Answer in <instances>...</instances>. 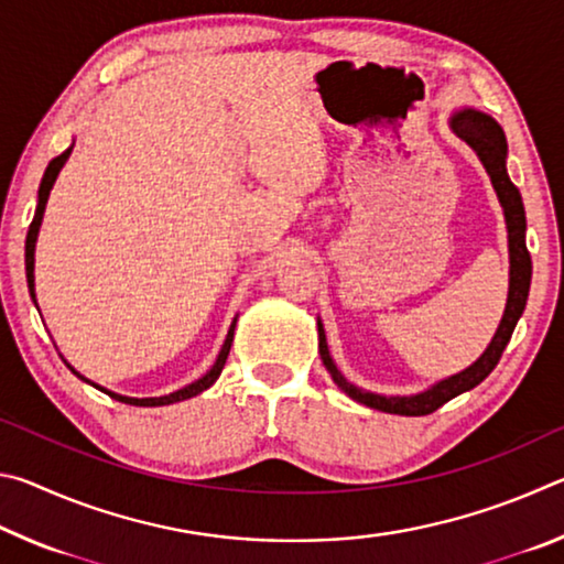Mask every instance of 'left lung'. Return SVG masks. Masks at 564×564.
<instances>
[{"label": "left lung", "mask_w": 564, "mask_h": 564, "mask_svg": "<svg viewBox=\"0 0 564 564\" xmlns=\"http://www.w3.org/2000/svg\"><path fill=\"white\" fill-rule=\"evenodd\" d=\"M451 129L457 139H463L465 144L475 151L477 159H480V164L485 166V171H488L495 194H498V202L502 206L505 226H508V251H510L508 303H505L502 321L498 330H495L490 346L485 348L482 356L477 358L473 366H467L465 370H460V373H455L451 378L437 380L435 386L420 390L415 395H380V393H370V390L352 386L350 380H346V376L340 373L338 366L330 358L326 330H323V323L318 318V352H321L323 366H326V370L333 378V383H336L348 398L356 400V403L383 410V413H393V415H427L441 405H445L447 400H453L455 395L467 393V390L480 386L482 380L492 373V368L498 366L502 350L510 343L512 330L522 316L524 303H528V293H530L532 261H530L528 246H524L528 221H524V206H522L520 191L508 176V141H505V131L500 123L490 117V113L473 107L457 109L451 117Z\"/></svg>", "instance_id": "8db88e82"}]
</instances>
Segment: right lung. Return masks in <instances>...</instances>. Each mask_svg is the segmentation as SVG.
<instances>
[{
  "instance_id": "1",
  "label": "right lung",
  "mask_w": 564,
  "mask_h": 564,
  "mask_svg": "<svg viewBox=\"0 0 564 564\" xmlns=\"http://www.w3.org/2000/svg\"><path fill=\"white\" fill-rule=\"evenodd\" d=\"M72 149H74V144H72L69 149H66L64 154H59V156H56V159H52V161H50V166H46L44 176H42V184H40V196H36V212H34V221H32V226H30V234H26V243H24V265H26V285H30V295H32L34 305H36V293H34V251H36V238H40V228H42L44 208H46V202H50V194H52V188H54V181H56V176H59V171L64 169L66 159L72 156ZM236 321H238V316L234 318L231 328H228V333H226V340H224L221 350H218V358H216L214 366L208 368L202 378L194 380V383H188V386H184V388H178V390H174V393H169V395H159V398H129V395L111 393V390L101 388V386H97V383H91V380H87V378H84L82 373H76V370H74V368L69 366V362H66V360H64V362H66V368H69L76 378H82L84 383H91L94 388H99L101 393L111 395L113 400H119V403H129V405H139V408L171 405V403H178V400H188V398H194V395H198V393H204L206 388H212V386L216 383L218 376H221L224 366H226L228 350H231V343H234V330H236Z\"/></svg>"
}]
</instances>
